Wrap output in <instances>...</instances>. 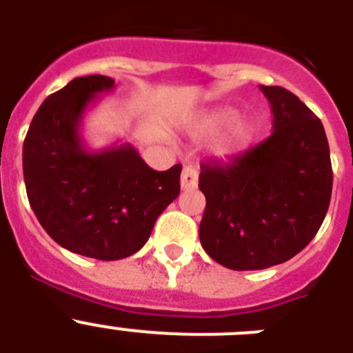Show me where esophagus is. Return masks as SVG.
I'll return each mask as SVG.
<instances>
[{
    "label": "esophagus",
    "mask_w": 353,
    "mask_h": 353,
    "mask_svg": "<svg viewBox=\"0 0 353 353\" xmlns=\"http://www.w3.org/2000/svg\"><path fill=\"white\" fill-rule=\"evenodd\" d=\"M180 183H182V189H194L198 185V170L191 166H185L182 171V179H180Z\"/></svg>",
    "instance_id": "1"
}]
</instances>
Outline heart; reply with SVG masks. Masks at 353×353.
<instances>
[{"instance_id": "1", "label": "heart", "mask_w": 353, "mask_h": 353, "mask_svg": "<svg viewBox=\"0 0 353 353\" xmlns=\"http://www.w3.org/2000/svg\"><path fill=\"white\" fill-rule=\"evenodd\" d=\"M201 129L208 134L226 129L223 141L217 148L219 154L223 155H233L245 150L251 145V141L254 139V134H256L254 121L251 118L244 117L236 118V111L233 108L217 109V111L208 114L203 123H201Z\"/></svg>"}]
</instances>
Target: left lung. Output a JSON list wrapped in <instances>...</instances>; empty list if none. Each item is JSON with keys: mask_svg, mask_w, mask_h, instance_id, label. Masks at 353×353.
Returning <instances> with one entry per match:
<instances>
[{"mask_svg": "<svg viewBox=\"0 0 353 353\" xmlns=\"http://www.w3.org/2000/svg\"><path fill=\"white\" fill-rule=\"evenodd\" d=\"M260 90L272 109V134L230 162L201 164L207 198L199 240L232 270L285 263L322 226L332 192V166L322 121L281 86Z\"/></svg>", "mask_w": 353, "mask_h": 353, "instance_id": "obj_1", "label": "left lung"}]
</instances>
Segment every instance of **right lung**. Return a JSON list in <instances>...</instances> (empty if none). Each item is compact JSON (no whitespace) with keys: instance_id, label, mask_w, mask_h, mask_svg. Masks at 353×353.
<instances>
[{"instance_id":"1","label":"right lung","mask_w":353,"mask_h":353,"mask_svg":"<svg viewBox=\"0 0 353 353\" xmlns=\"http://www.w3.org/2000/svg\"><path fill=\"white\" fill-rule=\"evenodd\" d=\"M114 88L108 76L72 79L49 95L23 146L24 183L37 219L54 242L81 256L113 261L138 252L180 192L182 166L155 171L130 143L90 150L86 109Z\"/></svg>"}]
</instances>
